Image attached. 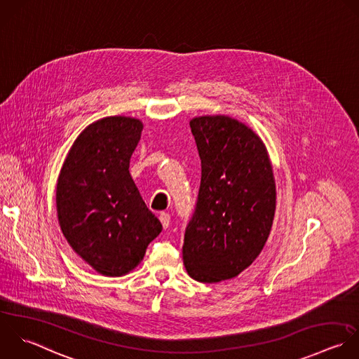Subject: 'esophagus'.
Masks as SVG:
<instances>
[{"mask_svg":"<svg viewBox=\"0 0 359 359\" xmlns=\"http://www.w3.org/2000/svg\"><path fill=\"white\" fill-rule=\"evenodd\" d=\"M159 219H161V224H162L163 229H166L169 226V224H170V215L168 212H161Z\"/></svg>","mask_w":359,"mask_h":359,"instance_id":"obj_1","label":"esophagus"}]
</instances>
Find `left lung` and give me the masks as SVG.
Masks as SVG:
<instances>
[{
    "label": "left lung",
    "mask_w": 359,
    "mask_h": 359,
    "mask_svg": "<svg viewBox=\"0 0 359 359\" xmlns=\"http://www.w3.org/2000/svg\"><path fill=\"white\" fill-rule=\"evenodd\" d=\"M201 159V183L186 226L183 263L191 278L236 277L263 250L276 211V182L262 140L226 116L190 121Z\"/></svg>",
    "instance_id": "8db88e82"
}]
</instances>
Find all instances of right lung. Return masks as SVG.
I'll use <instances>...</instances> for the list:
<instances>
[{"label":"right lung","instance_id":"right-lung-1","mask_svg":"<svg viewBox=\"0 0 359 359\" xmlns=\"http://www.w3.org/2000/svg\"><path fill=\"white\" fill-rule=\"evenodd\" d=\"M141 131L140 120L121 116L90 124L58 176L61 231L75 253L103 276L131 271L162 231L128 170Z\"/></svg>","mask_w":359,"mask_h":359}]
</instances>
